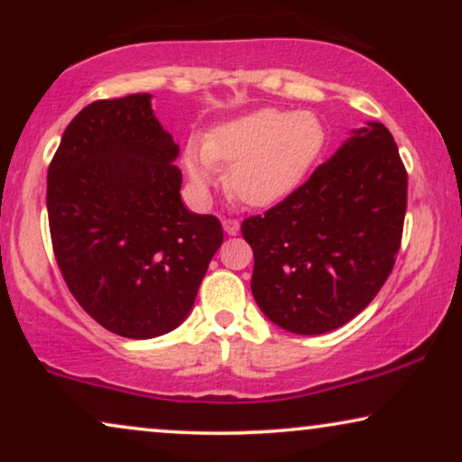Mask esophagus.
<instances>
[{"label": "esophagus", "instance_id": "esophagus-1", "mask_svg": "<svg viewBox=\"0 0 462 462\" xmlns=\"http://www.w3.org/2000/svg\"><path fill=\"white\" fill-rule=\"evenodd\" d=\"M223 229L226 236H237L239 233V223L233 218H223Z\"/></svg>", "mask_w": 462, "mask_h": 462}]
</instances>
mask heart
Returning a JSON list of instances; mask_svg holds the SVG:
<instances>
[{
	"instance_id": "1",
	"label": "heart",
	"mask_w": 462,
	"mask_h": 462,
	"mask_svg": "<svg viewBox=\"0 0 462 462\" xmlns=\"http://www.w3.org/2000/svg\"><path fill=\"white\" fill-rule=\"evenodd\" d=\"M324 147L326 130L311 113L258 109L191 144L185 172L193 191L204 195L217 179V166H229V191L248 206L269 208L300 187Z\"/></svg>"
}]
</instances>
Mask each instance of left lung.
<instances>
[{
  "instance_id": "1",
  "label": "left lung",
  "mask_w": 462,
  "mask_h": 462,
  "mask_svg": "<svg viewBox=\"0 0 462 462\" xmlns=\"http://www.w3.org/2000/svg\"><path fill=\"white\" fill-rule=\"evenodd\" d=\"M406 201L408 174L391 132L378 122L351 130L305 185L242 223L261 311L305 337L362 313L393 269Z\"/></svg>"
}]
</instances>
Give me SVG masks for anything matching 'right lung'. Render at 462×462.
Masks as SVG:
<instances>
[{"mask_svg":"<svg viewBox=\"0 0 462 462\" xmlns=\"http://www.w3.org/2000/svg\"><path fill=\"white\" fill-rule=\"evenodd\" d=\"M151 98L132 94L84 106L48 170L60 273L84 311L125 338L179 328L223 244L217 217L182 204L174 166L180 147Z\"/></svg>","mask_w":462,"mask_h":462,"instance_id":"obj_1","label":"right lung"}]
</instances>
